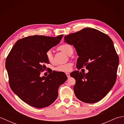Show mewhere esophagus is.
<instances>
[{"label": "esophagus", "instance_id": "1", "mask_svg": "<svg viewBox=\"0 0 124 124\" xmlns=\"http://www.w3.org/2000/svg\"><path fill=\"white\" fill-rule=\"evenodd\" d=\"M66 75L67 76L68 78H69L70 77V73L69 72H67L66 73Z\"/></svg>", "mask_w": 124, "mask_h": 124}]
</instances>
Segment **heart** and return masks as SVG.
Returning <instances> with one entry per match:
<instances>
[{"label": "heart", "mask_w": 124, "mask_h": 124, "mask_svg": "<svg viewBox=\"0 0 124 124\" xmlns=\"http://www.w3.org/2000/svg\"><path fill=\"white\" fill-rule=\"evenodd\" d=\"M58 49L62 52H64L68 55H70L72 52H73V48L72 46L70 45L67 44H65L60 46ZM46 56L47 60L50 63H53L54 62V55L51 50L46 52ZM72 66V64L71 63H68L64 64L59 65L55 68V70L59 72H69L71 70Z\"/></svg>", "instance_id": "heart-1"}]
</instances>
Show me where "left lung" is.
<instances>
[{"label":"left lung","mask_w":124,"mask_h":124,"mask_svg":"<svg viewBox=\"0 0 124 124\" xmlns=\"http://www.w3.org/2000/svg\"><path fill=\"white\" fill-rule=\"evenodd\" d=\"M64 42L75 47L78 55L77 68L85 67L87 73H70L76 84V96L82 102L94 103L107 95L115 85L119 57L114 43L106 34L86 28L64 37Z\"/></svg>","instance_id":"1"}]
</instances>
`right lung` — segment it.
<instances>
[{
    "label": "right lung",
    "instance_id": "add662e5",
    "mask_svg": "<svg viewBox=\"0 0 124 124\" xmlns=\"http://www.w3.org/2000/svg\"><path fill=\"white\" fill-rule=\"evenodd\" d=\"M63 35L56 37L35 35L18 40L7 57L6 69L12 90L30 106L43 108L53 103L58 89L67 79L63 72L53 71L47 77L40 72L49 64L46 54L59 44Z\"/></svg>",
    "mask_w": 124,
    "mask_h": 124
}]
</instances>
